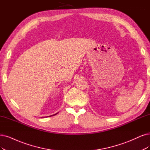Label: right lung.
I'll list each match as a JSON object with an SVG mask.
<instances>
[{
	"mask_svg": "<svg viewBox=\"0 0 150 150\" xmlns=\"http://www.w3.org/2000/svg\"><path fill=\"white\" fill-rule=\"evenodd\" d=\"M58 114V113H56L55 114ZM55 114H54V115H55ZM51 115V116H52V115Z\"/></svg>",
	"mask_w": 150,
	"mask_h": 150,
	"instance_id": "obj_1",
	"label": "right lung"
}]
</instances>
